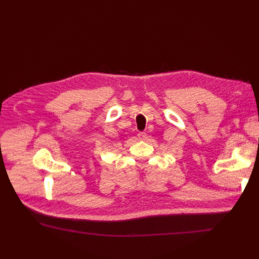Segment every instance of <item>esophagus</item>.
I'll return each mask as SVG.
<instances>
[{"label":"esophagus","instance_id":"esophagus-1","mask_svg":"<svg viewBox=\"0 0 259 259\" xmlns=\"http://www.w3.org/2000/svg\"><path fill=\"white\" fill-rule=\"evenodd\" d=\"M145 136H146V134H145L144 132H139V133H138V137H139L140 139H144Z\"/></svg>","mask_w":259,"mask_h":259}]
</instances>
